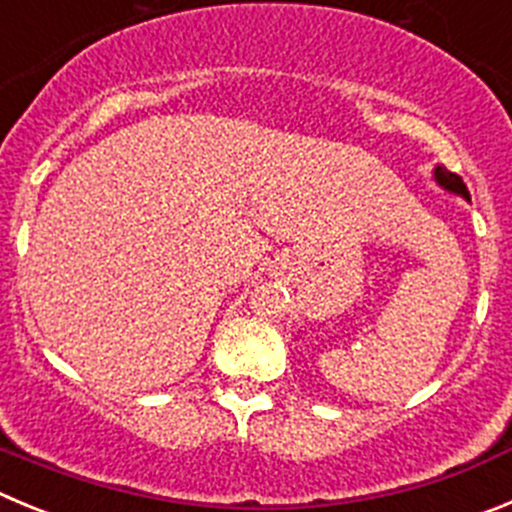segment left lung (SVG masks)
Instances as JSON below:
<instances>
[{
    "label": "left lung",
    "mask_w": 512,
    "mask_h": 512,
    "mask_svg": "<svg viewBox=\"0 0 512 512\" xmlns=\"http://www.w3.org/2000/svg\"><path fill=\"white\" fill-rule=\"evenodd\" d=\"M434 181H437L442 189L452 191V194H460L462 199H467V202H470V191H467L465 181H462L457 174H452V171L444 169V166H437V169H434Z\"/></svg>",
    "instance_id": "1"
}]
</instances>
